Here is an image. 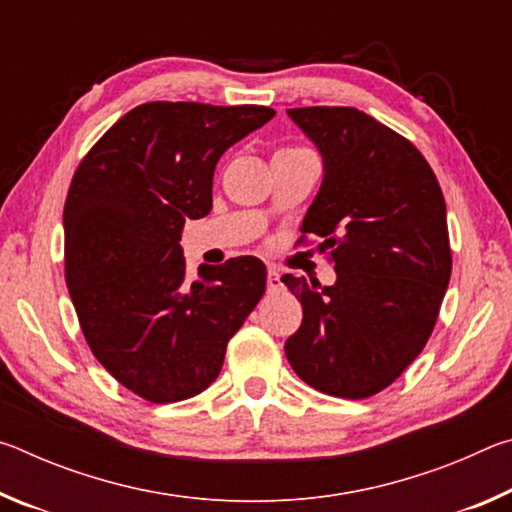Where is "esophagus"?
<instances>
[{"label": "esophagus", "instance_id": "obj_1", "mask_svg": "<svg viewBox=\"0 0 512 512\" xmlns=\"http://www.w3.org/2000/svg\"><path fill=\"white\" fill-rule=\"evenodd\" d=\"M266 289L275 293L282 289V280H280V271L275 266H268V277H266Z\"/></svg>", "mask_w": 512, "mask_h": 512}]
</instances>
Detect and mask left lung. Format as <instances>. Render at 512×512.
<instances>
[{
    "label": "left lung",
    "mask_w": 512,
    "mask_h": 512,
    "mask_svg": "<svg viewBox=\"0 0 512 512\" xmlns=\"http://www.w3.org/2000/svg\"><path fill=\"white\" fill-rule=\"evenodd\" d=\"M289 117L325 162L298 244L323 239L336 282L282 275L302 305L284 354L316 391L363 400L391 386L436 327L452 275L443 189L415 144L366 112L309 106Z\"/></svg>",
    "instance_id": "1"
}]
</instances>
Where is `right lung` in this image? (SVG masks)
Here are the masks:
<instances>
[{"instance_id": "1", "label": "right lung", "mask_w": 512, "mask_h": 512, "mask_svg": "<svg viewBox=\"0 0 512 512\" xmlns=\"http://www.w3.org/2000/svg\"><path fill=\"white\" fill-rule=\"evenodd\" d=\"M273 117L266 106L142 103L74 173L63 212L69 298L94 357L142 400L205 391L264 296L257 257L201 266L187 280L178 241L187 219L210 214L221 155Z\"/></svg>"}]
</instances>
